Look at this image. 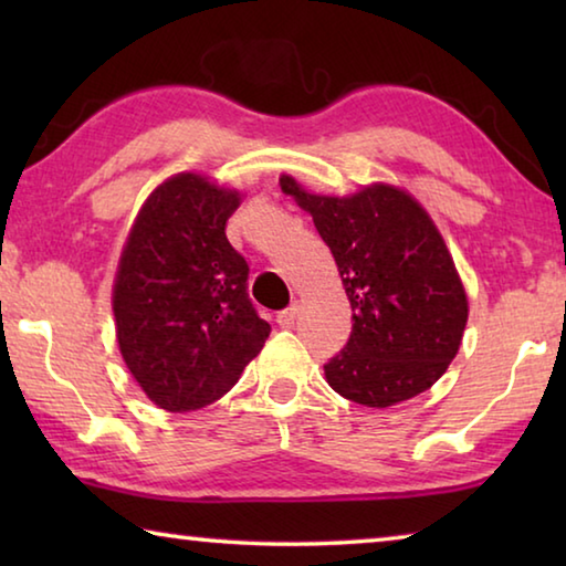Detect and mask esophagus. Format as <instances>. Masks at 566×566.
Listing matches in <instances>:
<instances>
[{
	"label": "esophagus",
	"instance_id": "34e87169",
	"mask_svg": "<svg viewBox=\"0 0 566 566\" xmlns=\"http://www.w3.org/2000/svg\"><path fill=\"white\" fill-rule=\"evenodd\" d=\"M296 314H300V306L292 304V306H286L284 312L276 314V322H280V327L290 329V327H294V322H296Z\"/></svg>",
	"mask_w": 566,
	"mask_h": 566
}]
</instances>
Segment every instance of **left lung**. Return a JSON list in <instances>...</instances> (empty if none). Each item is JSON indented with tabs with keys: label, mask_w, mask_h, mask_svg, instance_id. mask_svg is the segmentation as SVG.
Here are the masks:
<instances>
[{
	"label": "left lung",
	"mask_w": 566,
	"mask_h": 566,
	"mask_svg": "<svg viewBox=\"0 0 566 566\" xmlns=\"http://www.w3.org/2000/svg\"><path fill=\"white\" fill-rule=\"evenodd\" d=\"M280 187L312 214L352 304L347 347L327 385L364 407H395L444 375L464 337L469 300L444 237L407 189L371 181L317 195L292 175Z\"/></svg>",
	"instance_id": "8db88e82"
}]
</instances>
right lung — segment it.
Here are the masks:
<instances>
[{
    "label": "right lung",
    "instance_id": "1",
    "mask_svg": "<svg viewBox=\"0 0 566 566\" xmlns=\"http://www.w3.org/2000/svg\"><path fill=\"white\" fill-rule=\"evenodd\" d=\"M242 197L179 171L151 189L124 239L112 286L119 354L165 411L212 405L270 337L249 302V266L224 234Z\"/></svg>",
    "mask_w": 566,
    "mask_h": 566
}]
</instances>
